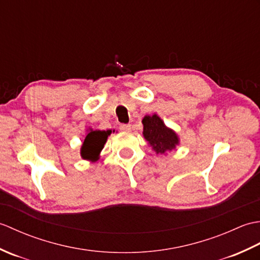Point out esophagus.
Segmentation results:
<instances>
[{"instance_id": "esophagus-1", "label": "esophagus", "mask_w": 260, "mask_h": 260, "mask_svg": "<svg viewBox=\"0 0 260 260\" xmlns=\"http://www.w3.org/2000/svg\"><path fill=\"white\" fill-rule=\"evenodd\" d=\"M119 129L121 132H125V133H128V132H131V125H120Z\"/></svg>"}]
</instances>
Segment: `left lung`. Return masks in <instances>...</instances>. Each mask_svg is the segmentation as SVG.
I'll list each match as a JSON object with an SVG mask.
<instances>
[{"label":"left lung","mask_w":260,"mask_h":260,"mask_svg":"<svg viewBox=\"0 0 260 260\" xmlns=\"http://www.w3.org/2000/svg\"><path fill=\"white\" fill-rule=\"evenodd\" d=\"M143 135L156 154H164L175 148L179 144V136L173 129L165 126L164 121L156 114L145 116L142 120Z\"/></svg>","instance_id":"left-lung-1"}]
</instances>
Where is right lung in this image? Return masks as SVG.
I'll return each mask as SVG.
<instances>
[{
	"label": "right lung",
	"mask_w": 260,
	"mask_h": 260,
	"mask_svg": "<svg viewBox=\"0 0 260 260\" xmlns=\"http://www.w3.org/2000/svg\"><path fill=\"white\" fill-rule=\"evenodd\" d=\"M112 134V131H93L89 129L85 141L81 146V157L88 161H97L99 158V154L104 148L105 143L107 141V137Z\"/></svg>",
	"instance_id": "add662e5"
}]
</instances>
